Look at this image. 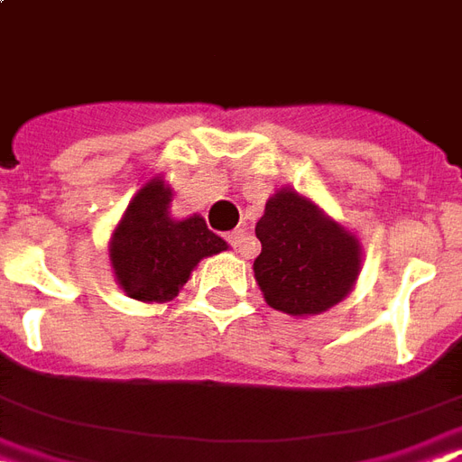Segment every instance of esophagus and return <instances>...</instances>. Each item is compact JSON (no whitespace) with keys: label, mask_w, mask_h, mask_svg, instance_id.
Masks as SVG:
<instances>
[{"label":"esophagus","mask_w":462,"mask_h":462,"mask_svg":"<svg viewBox=\"0 0 462 462\" xmlns=\"http://www.w3.org/2000/svg\"><path fill=\"white\" fill-rule=\"evenodd\" d=\"M226 241L234 251H241L245 244V228H236V231H231V234L226 236Z\"/></svg>","instance_id":"34e87169"}]
</instances>
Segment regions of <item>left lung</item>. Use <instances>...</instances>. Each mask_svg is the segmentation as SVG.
Segmentation results:
<instances>
[{
    "label": "left lung",
    "instance_id": "obj_1",
    "mask_svg": "<svg viewBox=\"0 0 462 462\" xmlns=\"http://www.w3.org/2000/svg\"><path fill=\"white\" fill-rule=\"evenodd\" d=\"M255 236L263 251L253 263L265 301L292 317L334 307L360 270V245L292 189L270 197Z\"/></svg>",
    "mask_w": 462,
    "mask_h": 462
}]
</instances>
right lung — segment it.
Returning <instances> with one entry per match:
<instances>
[{
	"mask_svg": "<svg viewBox=\"0 0 462 462\" xmlns=\"http://www.w3.org/2000/svg\"><path fill=\"white\" fill-rule=\"evenodd\" d=\"M170 197L172 192L162 180H151L131 199L114 231L109 248L114 275L134 300H172L199 260L228 248L224 238L207 228L202 217L172 221Z\"/></svg>",
	"mask_w": 462,
	"mask_h": 462,
	"instance_id": "1",
	"label": "right lung"
}]
</instances>
